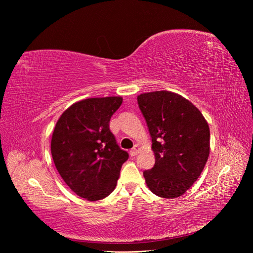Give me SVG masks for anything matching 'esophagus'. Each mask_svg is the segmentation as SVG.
Listing matches in <instances>:
<instances>
[{
    "label": "esophagus",
    "mask_w": 253,
    "mask_h": 253,
    "mask_svg": "<svg viewBox=\"0 0 253 253\" xmlns=\"http://www.w3.org/2000/svg\"><path fill=\"white\" fill-rule=\"evenodd\" d=\"M140 150L141 149H140L139 145L138 144H135L134 148L131 150V152H129V154H131V156H136L140 152Z\"/></svg>",
    "instance_id": "esophagus-1"
}]
</instances>
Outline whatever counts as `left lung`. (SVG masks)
<instances>
[{
	"instance_id": "left-lung-1",
	"label": "left lung",
	"mask_w": 253,
	"mask_h": 253,
	"mask_svg": "<svg viewBox=\"0 0 253 253\" xmlns=\"http://www.w3.org/2000/svg\"><path fill=\"white\" fill-rule=\"evenodd\" d=\"M152 137L155 165L143 172L148 188L164 198L181 196L200 177L210 154L209 125L201 111L169 90L137 96Z\"/></svg>"
}]
</instances>
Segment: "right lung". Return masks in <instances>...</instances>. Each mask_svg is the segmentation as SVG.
Here are the masks:
<instances>
[{
	"label": "right lung",
	"instance_id": "obj_1",
	"mask_svg": "<svg viewBox=\"0 0 253 253\" xmlns=\"http://www.w3.org/2000/svg\"><path fill=\"white\" fill-rule=\"evenodd\" d=\"M122 100L120 96H111L75 102L53 129V164L73 192L86 201H100L113 192L128 158L110 131L111 117Z\"/></svg>",
	"mask_w": 253,
	"mask_h": 253
}]
</instances>
